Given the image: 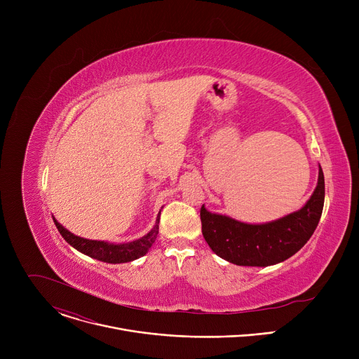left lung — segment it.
I'll use <instances>...</instances> for the list:
<instances>
[{
    "mask_svg": "<svg viewBox=\"0 0 359 359\" xmlns=\"http://www.w3.org/2000/svg\"><path fill=\"white\" fill-rule=\"evenodd\" d=\"M325 197L324 173L320 166L314 193L304 206L281 219L251 224L226 215L200 210L201 231L209 247L223 260L236 266L267 267L294 255L310 240L323 215Z\"/></svg>",
    "mask_w": 359,
    "mask_h": 359,
    "instance_id": "left-lung-1",
    "label": "left lung"
}]
</instances>
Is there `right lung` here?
I'll return each instance as SVG.
<instances>
[{"label":"right lung","mask_w":359,"mask_h":359,"mask_svg":"<svg viewBox=\"0 0 359 359\" xmlns=\"http://www.w3.org/2000/svg\"><path fill=\"white\" fill-rule=\"evenodd\" d=\"M159 219H161V212L158 215L156 224L153 226V229L147 234H144L143 237L135 241L121 243V244L100 241V240H88L68 231L55 217H54V223L58 231L61 233V236L65 238V241L71 244L74 248H76L79 252L89 255V257L99 262L121 264V263H129V262L137 260L139 257H143V255L149 251V248L153 245V243H155L159 234Z\"/></svg>","instance_id":"obj_1"}]
</instances>
